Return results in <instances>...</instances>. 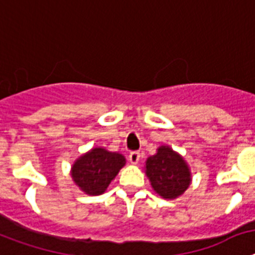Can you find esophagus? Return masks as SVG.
<instances>
[{
  "label": "esophagus",
  "mask_w": 255,
  "mask_h": 255,
  "mask_svg": "<svg viewBox=\"0 0 255 255\" xmlns=\"http://www.w3.org/2000/svg\"><path fill=\"white\" fill-rule=\"evenodd\" d=\"M140 158H141V155H140V152H138V151L130 152V154H129L130 164H137V163L140 161Z\"/></svg>",
  "instance_id": "obj_1"
}]
</instances>
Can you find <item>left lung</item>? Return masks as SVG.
Here are the masks:
<instances>
[{"label": "left lung", "instance_id": "1", "mask_svg": "<svg viewBox=\"0 0 255 255\" xmlns=\"http://www.w3.org/2000/svg\"><path fill=\"white\" fill-rule=\"evenodd\" d=\"M145 169L154 191L164 199L178 198L191 183L189 165L169 146H160L156 154L149 156Z\"/></svg>", "mask_w": 255, "mask_h": 255}]
</instances>
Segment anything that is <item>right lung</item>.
Here are the masks:
<instances>
[{"label":"right lung","mask_w":255,"mask_h":255,"mask_svg":"<svg viewBox=\"0 0 255 255\" xmlns=\"http://www.w3.org/2000/svg\"><path fill=\"white\" fill-rule=\"evenodd\" d=\"M125 164L126 158L119 152L95 147L74 161L72 178L85 194L96 196L105 192Z\"/></svg>","instance_id":"obj_1"}]
</instances>
